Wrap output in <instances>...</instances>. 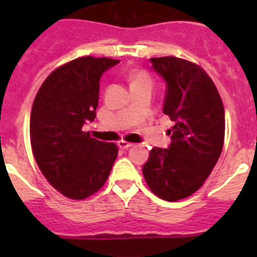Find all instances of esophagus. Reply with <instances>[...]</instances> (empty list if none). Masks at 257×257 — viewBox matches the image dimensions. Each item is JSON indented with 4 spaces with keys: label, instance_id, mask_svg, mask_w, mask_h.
<instances>
[{
    "label": "esophagus",
    "instance_id": "obj_1",
    "mask_svg": "<svg viewBox=\"0 0 257 257\" xmlns=\"http://www.w3.org/2000/svg\"><path fill=\"white\" fill-rule=\"evenodd\" d=\"M133 145H134L133 143H128L126 142V140H119V142H118V147H119L121 149H128L131 148Z\"/></svg>",
    "mask_w": 257,
    "mask_h": 257
}]
</instances>
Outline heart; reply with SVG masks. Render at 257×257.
<instances>
[{
	"mask_svg": "<svg viewBox=\"0 0 257 257\" xmlns=\"http://www.w3.org/2000/svg\"><path fill=\"white\" fill-rule=\"evenodd\" d=\"M143 82L152 83V79L148 73H145V72H136V73H134L133 76H131V85H134V83H143Z\"/></svg>",
	"mask_w": 257,
	"mask_h": 257,
	"instance_id": "1",
	"label": "heart"
}]
</instances>
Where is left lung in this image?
<instances>
[{"instance_id": "left-lung-1", "label": "left lung", "mask_w": 257, "mask_h": 257, "mask_svg": "<svg viewBox=\"0 0 257 257\" xmlns=\"http://www.w3.org/2000/svg\"><path fill=\"white\" fill-rule=\"evenodd\" d=\"M167 83L163 113L174 121L169 149L152 148L143 175L149 189L169 202L192 196L210 176L225 136L224 105L203 68L175 56L152 58Z\"/></svg>"}]
</instances>
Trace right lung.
<instances>
[{"label": "right lung", "mask_w": 257, "mask_h": 257, "mask_svg": "<svg viewBox=\"0 0 257 257\" xmlns=\"http://www.w3.org/2000/svg\"><path fill=\"white\" fill-rule=\"evenodd\" d=\"M115 59L82 56L49 74L41 85L31 113V145L46 180L70 199H85L105 184L118 154L82 130L94 121L99 81Z\"/></svg>", "instance_id": "obj_1"}]
</instances>
